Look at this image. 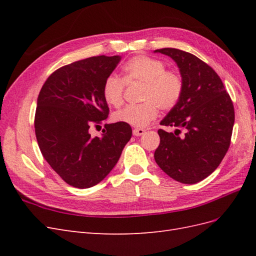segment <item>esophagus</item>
I'll list each match as a JSON object with an SVG mask.
<instances>
[{
    "label": "esophagus",
    "instance_id": "1",
    "mask_svg": "<svg viewBox=\"0 0 256 256\" xmlns=\"http://www.w3.org/2000/svg\"><path fill=\"white\" fill-rule=\"evenodd\" d=\"M132 134L136 136H143L145 134V130L142 129V128H136V129H134Z\"/></svg>",
    "mask_w": 256,
    "mask_h": 256
}]
</instances>
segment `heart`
Here are the masks:
<instances>
[{
    "instance_id": "obj_1",
    "label": "heart",
    "mask_w": 256,
    "mask_h": 256,
    "mask_svg": "<svg viewBox=\"0 0 256 256\" xmlns=\"http://www.w3.org/2000/svg\"><path fill=\"white\" fill-rule=\"evenodd\" d=\"M124 82L118 76H108L102 88L106 102L118 106L122 102L125 82L145 84L141 104H129L115 112V122L128 124L134 127H145L158 115V106L170 110L180 102L182 92V81L175 72H166L164 62L145 56L130 58L122 66Z\"/></svg>"
}]
</instances>
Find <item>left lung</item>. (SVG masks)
I'll list each match as a JSON object with an SVG mask.
<instances>
[{"instance_id":"8db88e82","label":"left lung","mask_w":256,"mask_h":256,"mask_svg":"<svg viewBox=\"0 0 256 256\" xmlns=\"http://www.w3.org/2000/svg\"><path fill=\"white\" fill-rule=\"evenodd\" d=\"M154 52L171 58L182 81L180 102L160 122L175 131L158 130L160 144L154 157L173 180L196 184L219 166L228 150L235 120L233 102L220 76L202 60L174 48Z\"/></svg>"}]
</instances>
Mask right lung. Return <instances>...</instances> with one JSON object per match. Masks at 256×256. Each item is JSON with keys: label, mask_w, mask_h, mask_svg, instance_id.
Masks as SVG:
<instances>
[{"label": "right lung", "mask_w": 256, "mask_h": 256, "mask_svg": "<svg viewBox=\"0 0 256 256\" xmlns=\"http://www.w3.org/2000/svg\"><path fill=\"white\" fill-rule=\"evenodd\" d=\"M120 60L100 56L60 67L38 95V145L50 166L72 187L90 188L104 180L132 136L128 124L120 122L106 124L102 136L90 134V127L109 114L102 88Z\"/></svg>", "instance_id": "obj_1"}]
</instances>
